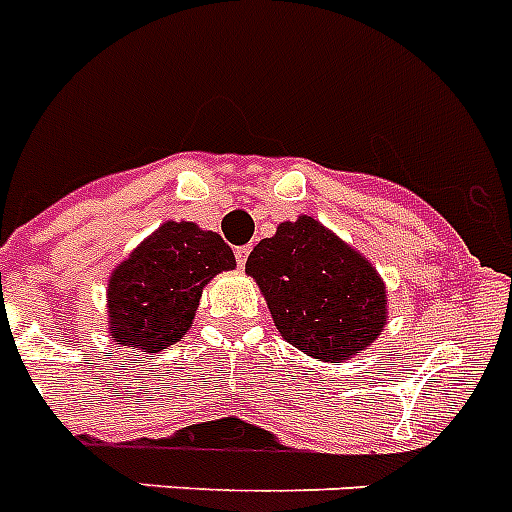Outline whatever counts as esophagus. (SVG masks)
<instances>
[{
	"mask_svg": "<svg viewBox=\"0 0 512 512\" xmlns=\"http://www.w3.org/2000/svg\"><path fill=\"white\" fill-rule=\"evenodd\" d=\"M248 253H251V246H238V248H235V261H238V266H246Z\"/></svg>",
	"mask_w": 512,
	"mask_h": 512,
	"instance_id": "1",
	"label": "esophagus"
}]
</instances>
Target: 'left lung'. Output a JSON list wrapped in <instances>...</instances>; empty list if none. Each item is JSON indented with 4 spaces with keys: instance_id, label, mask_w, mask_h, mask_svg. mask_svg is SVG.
<instances>
[{
    "instance_id": "obj_1",
    "label": "left lung",
    "mask_w": 512,
    "mask_h": 512,
    "mask_svg": "<svg viewBox=\"0 0 512 512\" xmlns=\"http://www.w3.org/2000/svg\"><path fill=\"white\" fill-rule=\"evenodd\" d=\"M246 274L256 279L279 334L313 360H349L386 326L381 274L308 214L261 240Z\"/></svg>"
}]
</instances>
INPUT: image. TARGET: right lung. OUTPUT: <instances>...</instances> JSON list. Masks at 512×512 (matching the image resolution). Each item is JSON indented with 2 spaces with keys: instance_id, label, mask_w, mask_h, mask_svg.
Masks as SVG:
<instances>
[{
  "instance_id": "1",
  "label": "right lung",
  "mask_w": 512,
  "mask_h": 512,
  "mask_svg": "<svg viewBox=\"0 0 512 512\" xmlns=\"http://www.w3.org/2000/svg\"><path fill=\"white\" fill-rule=\"evenodd\" d=\"M235 269L225 240L194 222H165L108 279V334L121 347L160 352L181 342L209 279Z\"/></svg>"
}]
</instances>
